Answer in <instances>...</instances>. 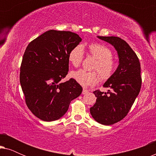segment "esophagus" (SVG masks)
<instances>
[{
    "label": "esophagus",
    "instance_id": "obj_1",
    "mask_svg": "<svg viewBox=\"0 0 156 156\" xmlns=\"http://www.w3.org/2000/svg\"><path fill=\"white\" fill-rule=\"evenodd\" d=\"M88 91H89V90H87V89H83L82 94H87V92H88Z\"/></svg>",
    "mask_w": 156,
    "mask_h": 156
}]
</instances>
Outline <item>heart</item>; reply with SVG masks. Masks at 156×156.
Here are the masks:
<instances>
[{
    "instance_id": "obj_1",
    "label": "heart",
    "mask_w": 156,
    "mask_h": 156,
    "mask_svg": "<svg viewBox=\"0 0 156 156\" xmlns=\"http://www.w3.org/2000/svg\"><path fill=\"white\" fill-rule=\"evenodd\" d=\"M87 49L89 55L96 59L92 66L94 71L79 69L72 71L70 74L72 79L83 87L93 86L97 84L100 80V76L101 80H108L113 76L117 67L116 59L112 57V51L108 47L94 42L89 44ZM83 58L84 49L81 45L72 48L68 55L69 62L75 67H80Z\"/></svg>"
}]
</instances>
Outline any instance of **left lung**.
Segmentation results:
<instances>
[{"mask_svg": "<svg viewBox=\"0 0 156 156\" xmlns=\"http://www.w3.org/2000/svg\"><path fill=\"white\" fill-rule=\"evenodd\" d=\"M98 37L112 44L119 58L118 68L104 84V87L109 89L108 92L94 91L97 100L90 108V113L95 121L108 126L126 116L139 94L142 82L140 65L134 51L121 38L114 36Z\"/></svg>", "mask_w": 156, "mask_h": 156, "instance_id": "8db88e82", "label": "left lung"}]
</instances>
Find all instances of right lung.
<instances>
[{
    "instance_id": "add662e5",
    "label": "right lung",
    "mask_w": 156,
    "mask_h": 156,
    "mask_svg": "<svg viewBox=\"0 0 156 156\" xmlns=\"http://www.w3.org/2000/svg\"><path fill=\"white\" fill-rule=\"evenodd\" d=\"M82 39L70 31L50 30L30 42L20 65V82L25 103L44 121L61 118L82 87L74 79L61 82L68 73V55Z\"/></svg>"
}]
</instances>
